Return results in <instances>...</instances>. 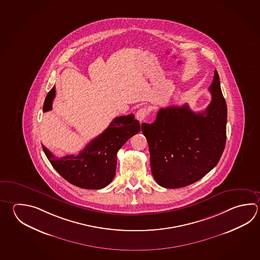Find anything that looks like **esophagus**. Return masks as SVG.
<instances>
[{
	"instance_id": "esophagus-1",
	"label": "esophagus",
	"mask_w": 260,
	"mask_h": 260,
	"mask_svg": "<svg viewBox=\"0 0 260 260\" xmlns=\"http://www.w3.org/2000/svg\"><path fill=\"white\" fill-rule=\"evenodd\" d=\"M148 115V109L147 108H140L136 113V118L138 120L142 121L144 118H146V116Z\"/></svg>"
}]
</instances>
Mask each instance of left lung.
Instances as JSON below:
<instances>
[{
  "instance_id": "8db88e82",
  "label": "left lung",
  "mask_w": 260,
  "mask_h": 260,
  "mask_svg": "<svg viewBox=\"0 0 260 260\" xmlns=\"http://www.w3.org/2000/svg\"><path fill=\"white\" fill-rule=\"evenodd\" d=\"M209 91L211 103L203 112H193L186 104L167 107L159 109L154 122L142 124L152 176L162 187L193 184L220 160L225 147L227 107L217 71Z\"/></svg>"
}]
</instances>
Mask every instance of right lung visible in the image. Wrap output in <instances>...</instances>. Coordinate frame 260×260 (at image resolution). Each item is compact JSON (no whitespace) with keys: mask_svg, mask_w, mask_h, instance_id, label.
Segmentation results:
<instances>
[{"mask_svg":"<svg viewBox=\"0 0 260 260\" xmlns=\"http://www.w3.org/2000/svg\"><path fill=\"white\" fill-rule=\"evenodd\" d=\"M55 86L45 99L43 111L52 108ZM141 129L134 115L114 118L104 133L94 138L78 155L55 156L44 145L42 149L49 162L64 179L85 189H100L108 186L116 174L117 153L129 138Z\"/></svg>","mask_w":260,"mask_h":260,"instance_id":"right-lung-1","label":"right lung"}]
</instances>
